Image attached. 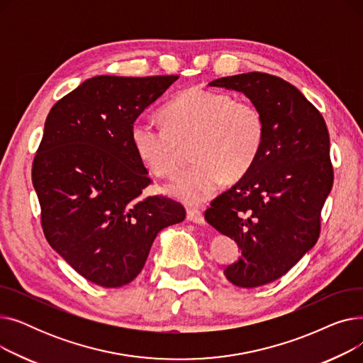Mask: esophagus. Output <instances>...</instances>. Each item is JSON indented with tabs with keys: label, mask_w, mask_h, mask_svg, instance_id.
<instances>
[{
	"label": "esophagus",
	"mask_w": 363,
	"mask_h": 363,
	"mask_svg": "<svg viewBox=\"0 0 363 363\" xmlns=\"http://www.w3.org/2000/svg\"><path fill=\"white\" fill-rule=\"evenodd\" d=\"M186 219L189 222L197 223V225H204L206 223L203 212L197 211V208H188V211H186Z\"/></svg>",
	"instance_id": "esophagus-1"
}]
</instances>
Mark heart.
I'll return each instance as SVG.
<instances>
[{
  "label": "heart",
  "mask_w": 363,
  "mask_h": 363,
  "mask_svg": "<svg viewBox=\"0 0 363 363\" xmlns=\"http://www.w3.org/2000/svg\"><path fill=\"white\" fill-rule=\"evenodd\" d=\"M164 125L137 119L130 143L138 159L155 175L167 177L178 169L182 147H189L196 162L167 184V193L197 206L211 197L226 179H238L252 169L264 141L260 108L230 94L188 88L172 99L162 111Z\"/></svg>",
  "instance_id": "heart-1"
}]
</instances>
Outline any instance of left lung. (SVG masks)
<instances>
[{
  "instance_id": "left-lung-1",
  "label": "left lung",
  "mask_w": 363,
  "mask_h": 363,
  "mask_svg": "<svg viewBox=\"0 0 363 363\" xmlns=\"http://www.w3.org/2000/svg\"><path fill=\"white\" fill-rule=\"evenodd\" d=\"M208 85L242 92L264 118L257 160L204 213L241 249L223 271L228 281L255 289L287 274L319 238L334 181L328 129L318 108L278 76L249 72Z\"/></svg>"
}]
</instances>
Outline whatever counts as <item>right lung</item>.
Wrapping results in <instances>:
<instances>
[{
    "mask_svg": "<svg viewBox=\"0 0 363 363\" xmlns=\"http://www.w3.org/2000/svg\"><path fill=\"white\" fill-rule=\"evenodd\" d=\"M179 76H94L50 110L32 164L47 241L88 281L137 278L163 228L185 219L175 200L144 197L148 170L130 128Z\"/></svg>",
    "mask_w": 363,
    "mask_h": 363,
    "instance_id": "obj_1",
    "label": "right lung"
}]
</instances>
